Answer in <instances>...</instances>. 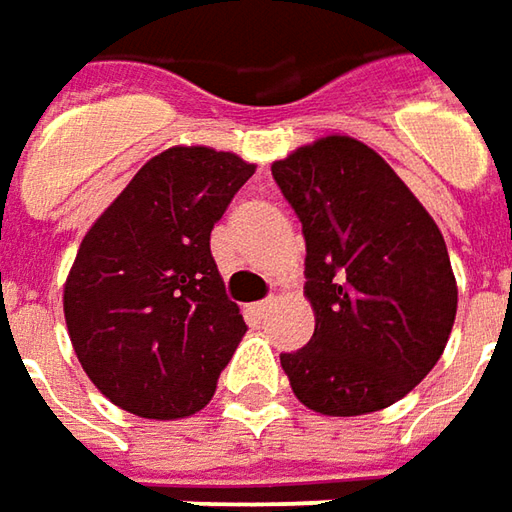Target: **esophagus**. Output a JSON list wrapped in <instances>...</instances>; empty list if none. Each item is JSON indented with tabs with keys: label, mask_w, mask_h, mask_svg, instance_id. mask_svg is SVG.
I'll use <instances>...</instances> for the list:
<instances>
[{
	"label": "esophagus",
	"mask_w": 512,
	"mask_h": 512,
	"mask_svg": "<svg viewBox=\"0 0 512 512\" xmlns=\"http://www.w3.org/2000/svg\"><path fill=\"white\" fill-rule=\"evenodd\" d=\"M270 307H273V299L256 302V305H253V313H256V316H267V310H270Z\"/></svg>",
	"instance_id": "34e87169"
}]
</instances>
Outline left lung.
Instances as JSON below:
<instances>
[{"label":"left lung","instance_id":"8db88e82","mask_svg":"<svg viewBox=\"0 0 512 512\" xmlns=\"http://www.w3.org/2000/svg\"><path fill=\"white\" fill-rule=\"evenodd\" d=\"M305 233L316 330L282 353L296 399L364 416L404 399L456 322L459 287L439 225L373 148L322 136L270 165Z\"/></svg>","mask_w":512,"mask_h":512}]
</instances>
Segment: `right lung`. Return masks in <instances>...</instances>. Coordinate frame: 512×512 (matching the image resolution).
Wrapping results in <instances>:
<instances>
[{"mask_svg": "<svg viewBox=\"0 0 512 512\" xmlns=\"http://www.w3.org/2000/svg\"><path fill=\"white\" fill-rule=\"evenodd\" d=\"M253 173L230 150L176 145L85 233L65 279V322L82 370L116 407L170 422L210 402L247 330L210 230Z\"/></svg>", "mask_w": 512, "mask_h": 512, "instance_id": "add662e5", "label": "right lung"}]
</instances>
